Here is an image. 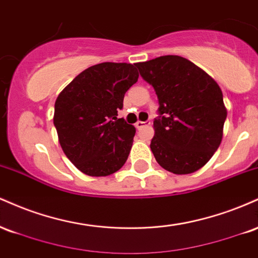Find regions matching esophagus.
I'll use <instances>...</instances> for the list:
<instances>
[{"label":"esophagus","mask_w":258,"mask_h":258,"mask_svg":"<svg viewBox=\"0 0 258 258\" xmlns=\"http://www.w3.org/2000/svg\"><path fill=\"white\" fill-rule=\"evenodd\" d=\"M150 122H144V121H137V122H136V127H137V128H142V127H144V126H147V125H149Z\"/></svg>","instance_id":"esophagus-1"}]
</instances>
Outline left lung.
I'll return each instance as SVG.
<instances>
[{"label":"left lung","mask_w":258,"mask_h":258,"mask_svg":"<svg viewBox=\"0 0 258 258\" xmlns=\"http://www.w3.org/2000/svg\"><path fill=\"white\" fill-rule=\"evenodd\" d=\"M155 90L159 119L150 149L168 172L189 174L205 166L220 147L227 109L220 86L201 68L179 55L136 63Z\"/></svg>","instance_id":"8db88e82"}]
</instances>
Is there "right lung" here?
Listing matches in <instances>:
<instances>
[{"label":"right lung","mask_w":258,"mask_h":258,"mask_svg":"<svg viewBox=\"0 0 258 258\" xmlns=\"http://www.w3.org/2000/svg\"><path fill=\"white\" fill-rule=\"evenodd\" d=\"M138 76L135 64L106 61L80 73L59 93L53 123L64 154L82 173L109 176L125 165L136 128L116 116Z\"/></svg>","instance_id":"add662e5"}]
</instances>
